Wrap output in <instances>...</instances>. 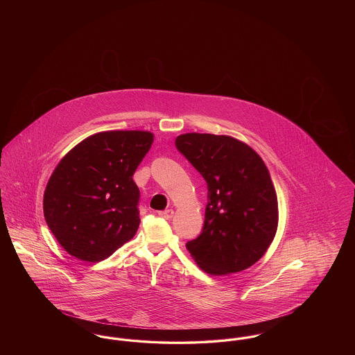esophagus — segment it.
<instances>
[{"instance_id":"obj_1","label":"esophagus","mask_w":355,"mask_h":355,"mask_svg":"<svg viewBox=\"0 0 355 355\" xmlns=\"http://www.w3.org/2000/svg\"><path fill=\"white\" fill-rule=\"evenodd\" d=\"M158 214H159L162 218H165V220H170V218H173V216H174V210H173V209H168V210L159 211Z\"/></svg>"}]
</instances>
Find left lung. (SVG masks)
Listing matches in <instances>:
<instances>
[{
    "label": "left lung",
    "mask_w": 355,
    "mask_h": 355,
    "mask_svg": "<svg viewBox=\"0 0 355 355\" xmlns=\"http://www.w3.org/2000/svg\"><path fill=\"white\" fill-rule=\"evenodd\" d=\"M175 146L207 184L202 233L186 249L211 275L253 266L278 227L277 193L262 158L230 135L186 133Z\"/></svg>",
    "instance_id": "8db88e82"
}]
</instances>
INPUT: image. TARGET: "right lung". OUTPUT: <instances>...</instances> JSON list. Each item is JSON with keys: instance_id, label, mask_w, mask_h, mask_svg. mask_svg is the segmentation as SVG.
I'll list each match as a JSON object with an SVG mask.
<instances>
[{"instance_id": "add662e5", "label": "right lung", "mask_w": 355, "mask_h": 355, "mask_svg": "<svg viewBox=\"0 0 355 355\" xmlns=\"http://www.w3.org/2000/svg\"><path fill=\"white\" fill-rule=\"evenodd\" d=\"M145 130L89 135L58 162L44 193V216L58 243L86 262H100L139 226L133 174L152 146Z\"/></svg>"}]
</instances>
